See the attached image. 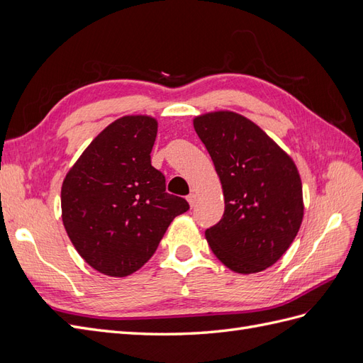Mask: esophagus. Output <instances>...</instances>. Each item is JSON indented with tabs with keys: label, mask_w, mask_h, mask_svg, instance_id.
<instances>
[{
	"label": "esophagus",
	"mask_w": 363,
	"mask_h": 363,
	"mask_svg": "<svg viewBox=\"0 0 363 363\" xmlns=\"http://www.w3.org/2000/svg\"><path fill=\"white\" fill-rule=\"evenodd\" d=\"M186 200H188V203H189L191 207H194V204H195V201H196V195H195V194H189L188 196H186Z\"/></svg>",
	"instance_id": "esophagus-1"
}]
</instances>
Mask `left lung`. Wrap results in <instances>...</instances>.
Listing matches in <instances>:
<instances>
[{
    "label": "left lung",
    "instance_id": "obj_1",
    "mask_svg": "<svg viewBox=\"0 0 363 363\" xmlns=\"http://www.w3.org/2000/svg\"><path fill=\"white\" fill-rule=\"evenodd\" d=\"M221 180L225 211L206 230L213 255L239 274L274 265L294 242L303 188L292 157L251 119L230 111L194 118Z\"/></svg>",
    "mask_w": 363,
    "mask_h": 363
}]
</instances>
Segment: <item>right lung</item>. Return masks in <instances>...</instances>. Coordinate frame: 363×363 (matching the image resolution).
<instances>
[{
  "instance_id": "1",
  "label": "right lung",
  "mask_w": 363,
  "mask_h": 363,
  "mask_svg": "<svg viewBox=\"0 0 363 363\" xmlns=\"http://www.w3.org/2000/svg\"><path fill=\"white\" fill-rule=\"evenodd\" d=\"M157 121L125 115L82 152L62 184V221L77 252L104 276L127 277L155 255L188 201L151 167Z\"/></svg>"
}]
</instances>
